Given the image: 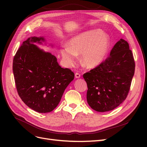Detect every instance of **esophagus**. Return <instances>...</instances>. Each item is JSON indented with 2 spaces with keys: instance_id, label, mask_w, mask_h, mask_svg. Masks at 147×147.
<instances>
[{
  "instance_id": "1",
  "label": "esophagus",
  "mask_w": 147,
  "mask_h": 147,
  "mask_svg": "<svg viewBox=\"0 0 147 147\" xmlns=\"http://www.w3.org/2000/svg\"><path fill=\"white\" fill-rule=\"evenodd\" d=\"M80 76H81V75L79 73H75V78H79L80 77Z\"/></svg>"
}]
</instances>
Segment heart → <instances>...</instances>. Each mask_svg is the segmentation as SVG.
Instances as JSON below:
<instances>
[{"mask_svg": "<svg viewBox=\"0 0 147 147\" xmlns=\"http://www.w3.org/2000/svg\"><path fill=\"white\" fill-rule=\"evenodd\" d=\"M69 47L65 45L61 49L62 58L67 67L73 66L77 55L82 53V63L87 67L92 68L102 63L107 54L110 45V37L101 30L88 31L73 37Z\"/></svg>", "mask_w": 147, "mask_h": 147, "instance_id": "b5f03b06", "label": "heart"}]
</instances>
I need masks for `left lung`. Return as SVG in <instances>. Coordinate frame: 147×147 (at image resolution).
<instances>
[{
  "instance_id": "8db88e82",
  "label": "left lung",
  "mask_w": 147,
  "mask_h": 147,
  "mask_svg": "<svg viewBox=\"0 0 147 147\" xmlns=\"http://www.w3.org/2000/svg\"><path fill=\"white\" fill-rule=\"evenodd\" d=\"M134 72L135 61L129 43L120 39L107 58L83 74L89 105L99 112L117 108L126 99Z\"/></svg>"
}]
</instances>
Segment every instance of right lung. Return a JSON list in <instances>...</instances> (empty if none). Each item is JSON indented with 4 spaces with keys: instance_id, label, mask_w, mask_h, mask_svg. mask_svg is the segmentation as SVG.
I'll use <instances>...</instances> for the list:
<instances>
[{
    "instance_id": "1",
    "label": "right lung",
    "mask_w": 147,
    "mask_h": 147,
    "mask_svg": "<svg viewBox=\"0 0 147 147\" xmlns=\"http://www.w3.org/2000/svg\"><path fill=\"white\" fill-rule=\"evenodd\" d=\"M44 41L43 37H31L23 42L13 61V72L17 92L24 104L38 113L54 110L74 73L62 68L56 57L31 43Z\"/></svg>"
}]
</instances>
